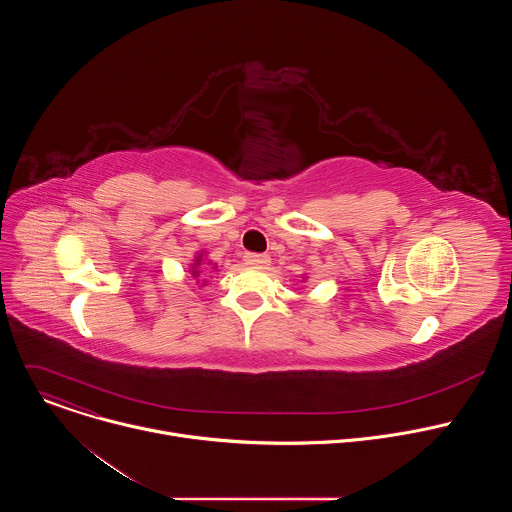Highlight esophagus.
Instances as JSON below:
<instances>
[{
	"label": "esophagus",
	"instance_id": "esophagus-1",
	"mask_svg": "<svg viewBox=\"0 0 512 512\" xmlns=\"http://www.w3.org/2000/svg\"><path fill=\"white\" fill-rule=\"evenodd\" d=\"M245 263L251 267H267L271 263V257L265 253H247Z\"/></svg>",
	"mask_w": 512,
	"mask_h": 512
}]
</instances>
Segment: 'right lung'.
Masks as SVG:
<instances>
[{
  "label": "right lung",
  "instance_id": "add662e5",
  "mask_svg": "<svg viewBox=\"0 0 512 512\" xmlns=\"http://www.w3.org/2000/svg\"><path fill=\"white\" fill-rule=\"evenodd\" d=\"M200 261H202V259H200V257H198V259H196V263H194V265H192V277H194V279H196V283H200V285H206V279H204V275H202V271H200V269H198V265H200Z\"/></svg>",
  "mask_w": 512,
  "mask_h": 512
}]
</instances>
